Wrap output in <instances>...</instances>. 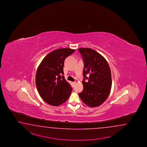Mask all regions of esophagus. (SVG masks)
Instances as JSON below:
<instances>
[{
	"label": "esophagus",
	"mask_w": 147,
	"mask_h": 147,
	"mask_svg": "<svg viewBox=\"0 0 147 147\" xmlns=\"http://www.w3.org/2000/svg\"><path fill=\"white\" fill-rule=\"evenodd\" d=\"M75 84H76V82H72V86L73 87L75 86Z\"/></svg>",
	"instance_id": "esophagus-1"
}]
</instances>
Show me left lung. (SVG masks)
I'll return each instance as SVG.
<instances>
[{
    "mask_svg": "<svg viewBox=\"0 0 147 147\" xmlns=\"http://www.w3.org/2000/svg\"><path fill=\"white\" fill-rule=\"evenodd\" d=\"M78 51L84 63V89L79 96L88 106H99L106 100L111 90L112 80L109 66L104 57L95 50L81 48Z\"/></svg>",
    "mask_w": 147,
    "mask_h": 147,
    "instance_id": "8db88e82",
    "label": "left lung"
}]
</instances>
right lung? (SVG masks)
I'll list each match as a JSON object with an SVG mask.
<instances>
[{"instance_id": "obj_1", "label": "right lung", "mask_w": 147, "mask_h": 147, "mask_svg": "<svg viewBox=\"0 0 147 147\" xmlns=\"http://www.w3.org/2000/svg\"><path fill=\"white\" fill-rule=\"evenodd\" d=\"M69 48H62L48 53L38 68L36 84L42 99L47 103L57 106L68 99L72 87L63 76L64 61L75 52Z\"/></svg>"}]
</instances>
